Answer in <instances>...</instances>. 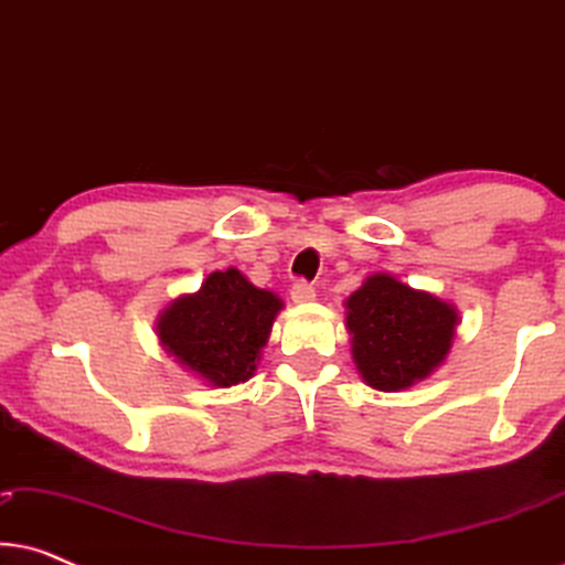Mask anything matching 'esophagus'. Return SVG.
Instances as JSON below:
<instances>
[{"mask_svg": "<svg viewBox=\"0 0 565 565\" xmlns=\"http://www.w3.org/2000/svg\"><path fill=\"white\" fill-rule=\"evenodd\" d=\"M290 296H292V300H296V303H311V300L316 298V288L311 282L298 280V282H292Z\"/></svg>", "mask_w": 565, "mask_h": 565, "instance_id": "34e87169", "label": "esophagus"}]
</instances>
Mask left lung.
<instances>
[{
  "instance_id": "left-lung-1",
  "label": "left lung",
  "mask_w": 565,
  "mask_h": 565,
  "mask_svg": "<svg viewBox=\"0 0 565 565\" xmlns=\"http://www.w3.org/2000/svg\"><path fill=\"white\" fill-rule=\"evenodd\" d=\"M458 313L391 275L367 277L347 298L352 354L367 385L401 391L427 377L450 352Z\"/></svg>"
}]
</instances>
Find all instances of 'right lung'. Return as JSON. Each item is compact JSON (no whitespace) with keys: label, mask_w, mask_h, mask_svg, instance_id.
Masks as SVG:
<instances>
[{"label":"right lung","mask_w":565,"mask_h":565,"mask_svg":"<svg viewBox=\"0 0 565 565\" xmlns=\"http://www.w3.org/2000/svg\"><path fill=\"white\" fill-rule=\"evenodd\" d=\"M282 300L254 288L238 269L207 275L203 288L177 298L157 323L159 339L180 365L228 385L249 381Z\"/></svg>","instance_id":"1"}]
</instances>
